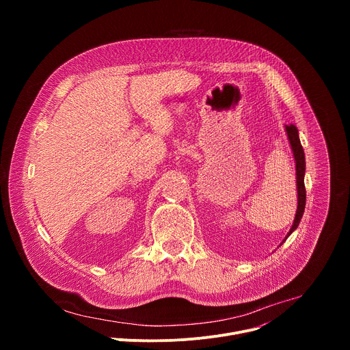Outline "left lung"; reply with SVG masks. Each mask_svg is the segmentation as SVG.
<instances>
[{"label":"left lung","mask_w":350,"mask_h":350,"mask_svg":"<svg viewBox=\"0 0 350 350\" xmlns=\"http://www.w3.org/2000/svg\"><path fill=\"white\" fill-rule=\"evenodd\" d=\"M286 134H288V139L291 142L292 146V152L295 157V163H296V185H297V209H296V215H295V220L293 224L288 232L286 237H289V234H292L296 227L301 223V219L304 216L305 212V205H306V188H305V152L304 148L301 144V139H299V134H297V129L293 124L285 126Z\"/></svg>","instance_id":"8db88e82"}]
</instances>
